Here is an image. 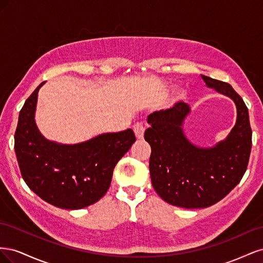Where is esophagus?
<instances>
[{
  "label": "esophagus",
  "instance_id": "obj_1",
  "mask_svg": "<svg viewBox=\"0 0 263 263\" xmlns=\"http://www.w3.org/2000/svg\"><path fill=\"white\" fill-rule=\"evenodd\" d=\"M134 133L136 135L138 139L144 138V133H145V127L141 123H136L134 125Z\"/></svg>",
  "mask_w": 263,
  "mask_h": 263
}]
</instances>
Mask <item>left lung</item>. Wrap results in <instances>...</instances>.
Segmentation results:
<instances>
[{
    "label": "left lung",
    "instance_id": "obj_1",
    "mask_svg": "<svg viewBox=\"0 0 263 263\" xmlns=\"http://www.w3.org/2000/svg\"><path fill=\"white\" fill-rule=\"evenodd\" d=\"M202 79L236 104L237 122L226 140L210 149L191 144L181 127L190 107L182 101L150 114L145 132L155 191L166 203L184 209L209 208L224 198L242 179L252 144L248 108L240 95L226 82Z\"/></svg>",
    "mask_w": 263,
    "mask_h": 263
}]
</instances>
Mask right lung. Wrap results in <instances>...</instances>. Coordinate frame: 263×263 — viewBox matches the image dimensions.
<instances>
[{
    "label": "right lung",
    "instance_id": "obj_1",
    "mask_svg": "<svg viewBox=\"0 0 263 263\" xmlns=\"http://www.w3.org/2000/svg\"><path fill=\"white\" fill-rule=\"evenodd\" d=\"M22 107L14 136L21 174L44 201L66 210L97 203L109 189L113 170L136 141L132 129L103 134L78 145H61L43 137L35 124L37 94Z\"/></svg>",
    "mask_w": 263,
    "mask_h": 263
}]
</instances>
